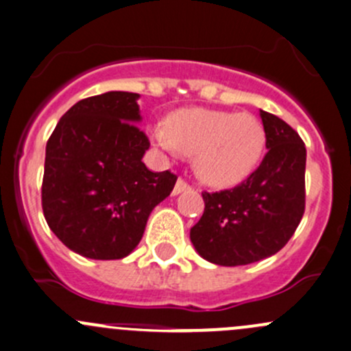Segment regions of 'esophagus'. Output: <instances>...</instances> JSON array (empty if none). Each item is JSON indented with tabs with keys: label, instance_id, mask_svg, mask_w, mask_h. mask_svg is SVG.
<instances>
[{
	"label": "esophagus",
	"instance_id": "obj_1",
	"mask_svg": "<svg viewBox=\"0 0 351 351\" xmlns=\"http://www.w3.org/2000/svg\"><path fill=\"white\" fill-rule=\"evenodd\" d=\"M186 190H190V185H188V183L185 182V180H183V178H180L178 182H176V185H175V190H173V195L183 193V191H186Z\"/></svg>",
	"mask_w": 351,
	"mask_h": 351
}]
</instances>
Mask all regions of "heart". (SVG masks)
<instances>
[{
	"instance_id": "obj_1",
	"label": "heart",
	"mask_w": 351,
	"mask_h": 351,
	"mask_svg": "<svg viewBox=\"0 0 351 351\" xmlns=\"http://www.w3.org/2000/svg\"><path fill=\"white\" fill-rule=\"evenodd\" d=\"M151 134L163 149L195 156L197 175L217 188L247 178L265 145L264 129L256 117L202 108L176 110L168 124H156Z\"/></svg>"
}]
</instances>
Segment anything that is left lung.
Instances as JSON below:
<instances>
[{"mask_svg":"<svg viewBox=\"0 0 351 351\" xmlns=\"http://www.w3.org/2000/svg\"><path fill=\"white\" fill-rule=\"evenodd\" d=\"M264 160L242 183L202 197L205 210L190 239L208 263L245 265L274 256L293 237L306 205V147L296 131L261 110Z\"/></svg>","mask_w":351,"mask_h":351,"instance_id":"left-lung-1","label":"left lung"}]
</instances>
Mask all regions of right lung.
Here are the masks:
<instances>
[{"instance_id": "add662e5", "label": "right lung", "mask_w": 351, "mask_h": 351, "mask_svg": "<svg viewBox=\"0 0 351 351\" xmlns=\"http://www.w3.org/2000/svg\"><path fill=\"white\" fill-rule=\"evenodd\" d=\"M134 92L82 99L47 143L42 208L50 230L88 259H123L145 234L149 213L178 176L143 163L149 139Z\"/></svg>"}]
</instances>
